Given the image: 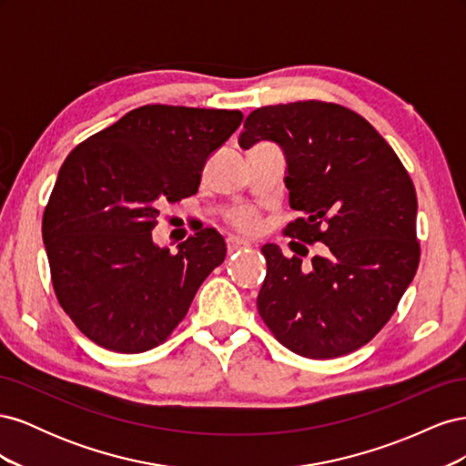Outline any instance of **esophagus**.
Instances as JSON below:
<instances>
[{
    "mask_svg": "<svg viewBox=\"0 0 466 466\" xmlns=\"http://www.w3.org/2000/svg\"><path fill=\"white\" fill-rule=\"evenodd\" d=\"M250 243L245 241V238H238V237H228V250L229 252H237V250H243L248 248Z\"/></svg>",
    "mask_w": 466,
    "mask_h": 466,
    "instance_id": "esophagus-1",
    "label": "esophagus"
}]
</instances>
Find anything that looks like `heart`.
<instances>
[{
  "instance_id": "b5f03b06",
  "label": "heart",
  "mask_w": 466,
  "mask_h": 466,
  "mask_svg": "<svg viewBox=\"0 0 466 466\" xmlns=\"http://www.w3.org/2000/svg\"><path fill=\"white\" fill-rule=\"evenodd\" d=\"M229 223L243 233H252L258 228V214L252 208H237L229 216Z\"/></svg>"
}]
</instances>
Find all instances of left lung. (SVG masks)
Segmentation results:
<instances>
[{
  "instance_id": "obj_1",
  "label": "left lung",
  "mask_w": 466,
  "mask_h": 466,
  "mask_svg": "<svg viewBox=\"0 0 466 466\" xmlns=\"http://www.w3.org/2000/svg\"><path fill=\"white\" fill-rule=\"evenodd\" d=\"M279 144L289 206L284 233L322 243L309 264L264 245L258 313L276 340L309 360L365 346L394 315L420 264L414 182L373 126L336 103L260 106L238 144Z\"/></svg>"
}]
</instances>
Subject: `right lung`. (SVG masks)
<instances>
[{"instance_id":"1","label":"right lung","mask_w":466,"mask_h":466,"mask_svg":"<svg viewBox=\"0 0 466 466\" xmlns=\"http://www.w3.org/2000/svg\"><path fill=\"white\" fill-rule=\"evenodd\" d=\"M241 110L146 105L67 155L42 216L54 293L89 340L120 354L163 344L225 260L211 228L155 247L163 204L198 192L208 157Z\"/></svg>"}]
</instances>
